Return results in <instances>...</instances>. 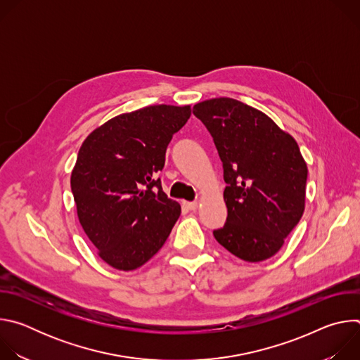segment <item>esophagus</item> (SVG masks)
I'll use <instances>...</instances> for the list:
<instances>
[{"label": "esophagus", "instance_id": "34e87169", "mask_svg": "<svg viewBox=\"0 0 360 360\" xmlns=\"http://www.w3.org/2000/svg\"><path fill=\"white\" fill-rule=\"evenodd\" d=\"M182 205L188 211H195L198 208V202H195V200L193 202H184Z\"/></svg>", "mask_w": 360, "mask_h": 360}]
</instances>
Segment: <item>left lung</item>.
Instances as JSON below:
<instances>
[{"label":"left lung","instance_id":"1","mask_svg":"<svg viewBox=\"0 0 360 360\" xmlns=\"http://www.w3.org/2000/svg\"><path fill=\"white\" fill-rule=\"evenodd\" d=\"M224 167L228 217L215 239L246 262L274 256L304 211L307 168L296 141L268 115L232 98L193 105Z\"/></svg>","mask_w":360,"mask_h":360}]
</instances>
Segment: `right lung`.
Instances as JSON below:
<instances>
[{
    "label": "right lung",
    "mask_w": 360,
    "mask_h": 360,
    "mask_svg": "<svg viewBox=\"0 0 360 360\" xmlns=\"http://www.w3.org/2000/svg\"><path fill=\"white\" fill-rule=\"evenodd\" d=\"M189 117V105L145 107L101 125L79 148L71 174L78 219L101 259L115 269L148 262L181 215L158 172Z\"/></svg>",
    "instance_id": "obj_1"
}]
</instances>
